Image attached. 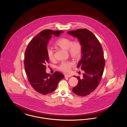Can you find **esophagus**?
<instances>
[{
	"label": "esophagus",
	"mask_w": 127,
	"mask_h": 127,
	"mask_svg": "<svg viewBox=\"0 0 127 127\" xmlns=\"http://www.w3.org/2000/svg\"><path fill=\"white\" fill-rule=\"evenodd\" d=\"M70 77H71V76L70 75H67V74L65 75V77H66V78H69Z\"/></svg>",
	"instance_id": "esophagus-1"
}]
</instances>
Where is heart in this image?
Returning <instances> with one entry per match:
<instances>
[{
    "label": "heart",
    "instance_id": "1",
    "mask_svg": "<svg viewBox=\"0 0 127 127\" xmlns=\"http://www.w3.org/2000/svg\"><path fill=\"white\" fill-rule=\"evenodd\" d=\"M55 45L63 49L67 50L69 55L75 60H78L82 55V45L81 42L78 39L72 41L69 38L61 37L56 41ZM47 53L50 61H54V53L52 49L48 48ZM73 66L74 63L71 61H63L58 66V68L64 72H68Z\"/></svg>",
    "mask_w": 127,
    "mask_h": 127
}]
</instances>
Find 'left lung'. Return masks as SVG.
<instances>
[{
	"label": "left lung",
	"instance_id": "8db88e82",
	"mask_svg": "<svg viewBox=\"0 0 127 127\" xmlns=\"http://www.w3.org/2000/svg\"><path fill=\"white\" fill-rule=\"evenodd\" d=\"M67 33L78 38L82 45L81 59L77 67H81L84 73L82 79L74 76L79 82L73 88V92L86 96L93 92L101 80L105 65L102 47L96 36L87 29L69 31Z\"/></svg>",
	"mask_w": 127,
	"mask_h": 127
}]
</instances>
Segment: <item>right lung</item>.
Masks as SVG:
<instances>
[{
  "label": "right lung",
  "instance_id": "1",
  "mask_svg": "<svg viewBox=\"0 0 127 127\" xmlns=\"http://www.w3.org/2000/svg\"><path fill=\"white\" fill-rule=\"evenodd\" d=\"M63 31L45 30L39 32L29 43L25 52L24 66L29 81L36 92L46 95L55 91L64 75L56 71L52 75L46 72L49 63L47 53L49 40L59 36Z\"/></svg>",
  "mask_w": 127,
  "mask_h": 127
}]
</instances>
